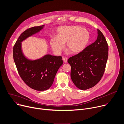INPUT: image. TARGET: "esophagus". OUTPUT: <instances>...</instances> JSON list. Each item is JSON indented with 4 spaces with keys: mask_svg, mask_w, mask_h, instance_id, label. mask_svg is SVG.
Instances as JSON below:
<instances>
[{
    "mask_svg": "<svg viewBox=\"0 0 124 124\" xmlns=\"http://www.w3.org/2000/svg\"><path fill=\"white\" fill-rule=\"evenodd\" d=\"M62 59H63V60L64 62L65 63H66L67 62V58L66 57H63Z\"/></svg>",
    "mask_w": 124,
    "mask_h": 124,
    "instance_id": "1",
    "label": "esophagus"
}]
</instances>
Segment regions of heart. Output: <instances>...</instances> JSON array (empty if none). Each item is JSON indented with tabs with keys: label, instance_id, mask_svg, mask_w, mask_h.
Returning a JSON list of instances; mask_svg holds the SVG:
<instances>
[{
	"label": "heart",
	"instance_id": "b5f03b06",
	"mask_svg": "<svg viewBox=\"0 0 124 124\" xmlns=\"http://www.w3.org/2000/svg\"><path fill=\"white\" fill-rule=\"evenodd\" d=\"M88 32L81 26L61 27L57 30V37H52L50 43L53 51L60 52L67 42L66 48L71 53L82 51L89 40Z\"/></svg>",
	"mask_w": 124,
	"mask_h": 124
}]
</instances>
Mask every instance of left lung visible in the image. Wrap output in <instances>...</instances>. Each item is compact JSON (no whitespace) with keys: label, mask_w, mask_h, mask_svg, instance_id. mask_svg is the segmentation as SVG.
Returning <instances> with one entry per match:
<instances>
[{"label":"left lung","mask_w":124,"mask_h":124,"mask_svg":"<svg viewBox=\"0 0 124 124\" xmlns=\"http://www.w3.org/2000/svg\"><path fill=\"white\" fill-rule=\"evenodd\" d=\"M96 41L68 60L71 67V78L81 90L95 85L102 78L108 57V45L100 30Z\"/></svg>","instance_id":"obj_1"}]
</instances>
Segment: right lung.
<instances>
[{"instance_id":"add662e5","label":"right lung","mask_w":124,"mask_h":124,"mask_svg":"<svg viewBox=\"0 0 124 124\" xmlns=\"http://www.w3.org/2000/svg\"><path fill=\"white\" fill-rule=\"evenodd\" d=\"M44 25L30 28L22 32L13 48L14 60L18 73L25 83L36 91H46L52 85L55 75L63 64L61 56L49 54L40 59L30 60L26 58L21 49V42L39 32Z\"/></svg>"}]
</instances>
